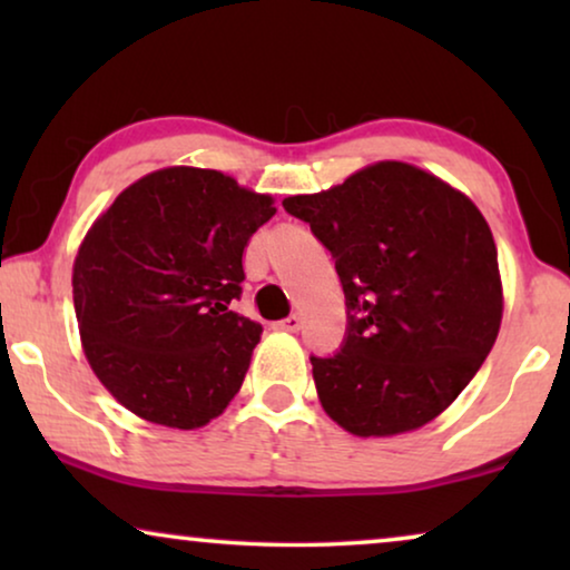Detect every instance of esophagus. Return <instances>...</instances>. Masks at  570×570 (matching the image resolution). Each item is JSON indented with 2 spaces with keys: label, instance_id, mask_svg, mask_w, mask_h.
Wrapping results in <instances>:
<instances>
[{
  "label": "esophagus",
  "instance_id": "esophagus-1",
  "mask_svg": "<svg viewBox=\"0 0 570 570\" xmlns=\"http://www.w3.org/2000/svg\"><path fill=\"white\" fill-rule=\"evenodd\" d=\"M275 326H277V330H283V332H298L301 326H303V316L301 314H291L287 318H283V322H277Z\"/></svg>",
  "mask_w": 570,
  "mask_h": 570
}]
</instances>
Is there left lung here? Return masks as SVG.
Masks as SVG:
<instances>
[{"instance_id": "left-lung-1", "label": "left lung", "mask_w": 570, "mask_h": 570, "mask_svg": "<svg viewBox=\"0 0 570 570\" xmlns=\"http://www.w3.org/2000/svg\"><path fill=\"white\" fill-rule=\"evenodd\" d=\"M283 207L337 259L350 308L340 353L311 357L326 415L361 439L431 423L501 330L498 248L478 205L423 168L379 160Z\"/></svg>"}]
</instances>
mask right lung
I'll return each instance as SVG.
<instances>
[{
	"mask_svg": "<svg viewBox=\"0 0 570 570\" xmlns=\"http://www.w3.org/2000/svg\"><path fill=\"white\" fill-rule=\"evenodd\" d=\"M275 213L269 194L220 170L168 166L96 217L72 298L85 357L121 407L178 431L223 415L262 337L230 301L248 238Z\"/></svg>",
	"mask_w": 570,
	"mask_h": 570,
	"instance_id": "1",
	"label": "right lung"
}]
</instances>
